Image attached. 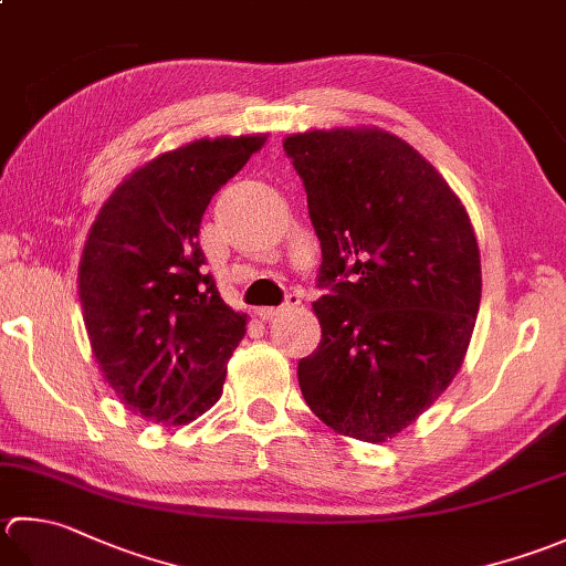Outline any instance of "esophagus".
I'll list each match as a JSON object with an SVG mask.
<instances>
[{
    "label": "esophagus",
    "instance_id": "obj_1",
    "mask_svg": "<svg viewBox=\"0 0 566 566\" xmlns=\"http://www.w3.org/2000/svg\"><path fill=\"white\" fill-rule=\"evenodd\" d=\"M298 304H302V294H298V292H290V294H286L282 306H262V308H258V316H260L262 321H270V318H274V316H280L282 312H290V308H294V306H298Z\"/></svg>",
    "mask_w": 566,
    "mask_h": 566
}]
</instances>
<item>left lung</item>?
Segmentation results:
<instances>
[{"label":"left lung","instance_id":"obj_1","mask_svg":"<svg viewBox=\"0 0 566 566\" xmlns=\"http://www.w3.org/2000/svg\"><path fill=\"white\" fill-rule=\"evenodd\" d=\"M321 240L318 348L298 360L312 412L380 444L459 373L481 304V254L459 196L378 127L284 139Z\"/></svg>","mask_w":566,"mask_h":566}]
</instances>
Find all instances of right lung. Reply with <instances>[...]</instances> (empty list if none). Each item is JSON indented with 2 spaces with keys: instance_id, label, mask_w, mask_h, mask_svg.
<instances>
[{
  "instance_id": "right-lung-1",
  "label": "right lung",
  "mask_w": 566,
  "mask_h": 566,
  "mask_svg": "<svg viewBox=\"0 0 566 566\" xmlns=\"http://www.w3.org/2000/svg\"><path fill=\"white\" fill-rule=\"evenodd\" d=\"M268 135L196 139L139 166L99 208L77 294L93 356L119 402L188 424L223 395L248 316L220 298L198 245L201 218Z\"/></svg>"
}]
</instances>
